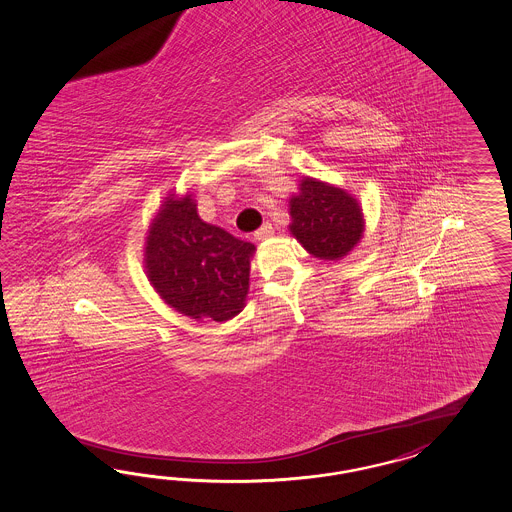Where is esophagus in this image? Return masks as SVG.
Here are the masks:
<instances>
[{"label":"esophagus","mask_w":512,"mask_h":512,"mask_svg":"<svg viewBox=\"0 0 512 512\" xmlns=\"http://www.w3.org/2000/svg\"><path fill=\"white\" fill-rule=\"evenodd\" d=\"M273 234H275L273 224H271V222H263L262 228H258V230L254 232V239L262 241V239H267V237H271Z\"/></svg>","instance_id":"1"}]
</instances>
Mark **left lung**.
<instances>
[{
	"instance_id": "obj_1",
	"label": "left lung",
	"mask_w": 512,
	"mask_h": 512,
	"mask_svg": "<svg viewBox=\"0 0 512 512\" xmlns=\"http://www.w3.org/2000/svg\"><path fill=\"white\" fill-rule=\"evenodd\" d=\"M290 234L301 247L325 262H338L365 234L363 207L348 190L316 177H303L290 198Z\"/></svg>"
}]
</instances>
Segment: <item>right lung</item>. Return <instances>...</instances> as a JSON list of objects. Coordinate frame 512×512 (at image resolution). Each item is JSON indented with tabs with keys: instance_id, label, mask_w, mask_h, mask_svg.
I'll return each instance as SVG.
<instances>
[{
	"instance_id": "add662e5",
	"label": "right lung",
	"mask_w": 512,
	"mask_h": 512,
	"mask_svg": "<svg viewBox=\"0 0 512 512\" xmlns=\"http://www.w3.org/2000/svg\"><path fill=\"white\" fill-rule=\"evenodd\" d=\"M254 252L200 219L192 194L172 192L149 224L144 267L168 307L192 320L228 322L245 308Z\"/></svg>"
}]
</instances>
